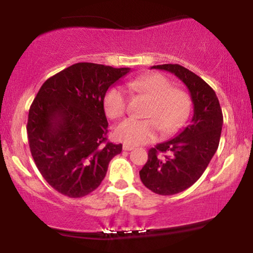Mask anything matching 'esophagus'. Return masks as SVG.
Returning <instances> with one entry per match:
<instances>
[{
  "label": "esophagus",
  "instance_id": "1",
  "mask_svg": "<svg viewBox=\"0 0 253 253\" xmlns=\"http://www.w3.org/2000/svg\"><path fill=\"white\" fill-rule=\"evenodd\" d=\"M123 149H124V151H130V150H133V149H134V147H133L132 145H128V144H124Z\"/></svg>",
  "mask_w": 253,
  "mask_h": 253
}]
</instances>
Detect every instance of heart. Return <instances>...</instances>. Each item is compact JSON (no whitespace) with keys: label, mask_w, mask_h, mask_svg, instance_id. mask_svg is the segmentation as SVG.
Returning a JSON list of instances; mask_svg holds the SVG:
<instances>
[{"label":"heart","mask_w":253,"mask_h":253,"mask_svg":"<svg viewBox=\"0 0 253 253\" xmlns=\"http://www.w3.org/2000/svg\"><path fill=\"white\" fill-rule=\"evenodd\" d=\"M130 94L150 98L151 103L145 112L150 119H127L114 130L118 140L125 144L143 145L164 134L175 133L183 126L190 112L189 95L181 89L173 88L172 83L163 75L147 74L127 83ZM128 97L124 88L114 85L108 89L103 97V108L107 117L117 120L124 117L127 110Z\"/></svg>","instance_id":"b5f03b06"}]
</instances>
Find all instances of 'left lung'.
<instances>
[{"label":"left lung","mask_w":253,"mask_h":253,"mask_svg":"<svg viewBox=\"0 0 253 253\" xmlns=\"http://www.w3.org/2000/svg\"><path fill=\"white\" fill-rule=\"evenodd\" d=\"M169 71L189 89L194 114L189 125L171 140L157 144L139 171L146 188L159 195H173L188 189L205 170L219 146L223 123L215 91L201 77L178 64L155 65Z\"/></svg>","instance_id":"obj_1"}]
</instances>
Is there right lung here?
<instances>
[{
	"instance_id": "right-lung-1",
	"label": "right lung",
	"mask_w": 253,
	"mask_h": 253,
	"mask_svg": "<svg viewBox=\"0 0 253 253\" xmlns=\"http://www.w3.org/2000/svg\"><path fill=\"white\" fill-rule=\"evenodd\" d=\"M129 70L77 63L48 78L38 91L28 113V144L38 170L58 193L88 195L123 150L107 140L103 97Z\"/></svg>"
}]
</instances>
